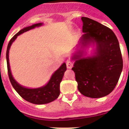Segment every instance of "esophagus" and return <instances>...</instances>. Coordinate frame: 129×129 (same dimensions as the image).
I'll list each match as a JSON object with an SVG mask.
<instances>
[{
	"label": "esophagus",
	"mask_w": 129,
	"mask_h": 129,
	"mask_svg": "<svg viewBox=\"0 0 129 129\" xmlns=\"http://www.w3.org/2000/svg\"><path fill=\"white\" fill-rule=\"evenodd\" d=\"M73 66H74V62H73L72 61H67V68H69V69H70V68H72Z\"/></svg>",
	"instance_id": "1"
}]
</instances>
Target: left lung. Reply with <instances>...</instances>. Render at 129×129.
Here are the masks:
<instances>
[{
	"instance_id": "left-lung-1",
	"label": "left lung",
	"mask_w": 129,
	"mask_h": 129,
	"mask_svg": "<svg viewBox=\"0 0 129 129\" xmlns=\"http://www.w3.org/2000/svg\"><path fill=\"white\" fill-rule=\"evenodd\" d=\"M83 46L95 43V55L81 58L82 52L73 56L76 60L74 72L79 91L85 96L100 98L116 87L123 69V59L118 40L112 29L95 20L81 17Z\"/></svg>"
}]
</instances>
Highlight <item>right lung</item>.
<instances>
[{
  "label": "right lung",
  "mask_w": 129,
  "mask_h": 129,
  "mask_svg": "<svg viewBox=\"0 0 129 129\" xmlns=\"http://www.w3.org/2000/svg\"><path fill=\"white\" fill-rule=\"evenodd\" d=\"M42 24H43L42 23L35 24L32 26H28L19 31L17 34H16L11 39L8 45L6 51L8 72V76L11 85L14 88V89L24 100L28 101L29 103L36 105L46 104V103H50L52 101L56 100L59 97L60 94V83L63 77L64 73L67 70V65L64 62L62 65L59 67V69L53 73L49 82L45 86L38 88H28L19 85V83L15 80L11 75L10 64H9V50H10L11 44L16 39L18 35L23 34L29 29H33L35 27L41 26Z\"/></svg>",
  "instance_id": "1"
}]
</instances>
